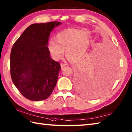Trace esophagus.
<instances>
[{
  "mask_svg": "<svg viewBox=\"0 0 132 132\" xmlns=\"http://www.w3.org/2000/svg\"><path fill=\"white\" fill-rule=\"evenodd\" d=\"M60 65H61V69H63V67L66 66V64H65V63H60Z\"/></svg>",
  "mask_w": 132,
  "mask_h": 132,
  "instance_id": "34e87169",
  "label": "esophagus"
}]
</instances>
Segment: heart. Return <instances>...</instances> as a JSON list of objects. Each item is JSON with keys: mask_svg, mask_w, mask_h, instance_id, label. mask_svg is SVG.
Instances as JSON below:
<instances>
[{"mask_svg": "<svg viewBox=\"0 0 132 132\" xmlns=\"http://www.w3.org/2000/svg\"><path fill=\"white\" fill-rule=\"evenodd\" d=\"M91 44L90 36L79 29H71L58 33L55 41H50L47 45L50 54L57 60L63 55L65 50L66 57L71 61L80 60L87 53Z\"/></svg>", "mask_w": 132, "mask_h": 132, "instance_id": "1", "label": "heart"}]
</instances>
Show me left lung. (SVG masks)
<instances>
[{
	"instance_id": "obj_1",
	"label": "left lung",
	"mask_w": 132,
	"mask_h": 132,
	"mask_svg": "<svg viewBox=\"0 0 132 132\" xmlns=\"http://www.w3.org/2000/svg\"><path fill=\"white\" fill-rule=\"evenodd\" d=\"M117 57L113 45L88 55L78 67L75 80L80 94L100 96L112 85L116 77Z\"/></svg>"
}]
</instances>
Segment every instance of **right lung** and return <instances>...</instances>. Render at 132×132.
<instances>
[{"instance_id": "1", "label": "right lung", "mask_w": 132, "mask_h": 132, "mask_svg": "<svg viewBox=\"0 0 132 132\" xmlns=\"http://www.w3.org/2000/svg\"><path fill=\"white\" fill-rule=\"evenodd\" d=\"M61 24L51 21L30 25L11 49L12 80L21 94L30 100L47 99L57 84L61 66L50 57L47 45L50 32Z\"/></svg>"}]
</instances>
